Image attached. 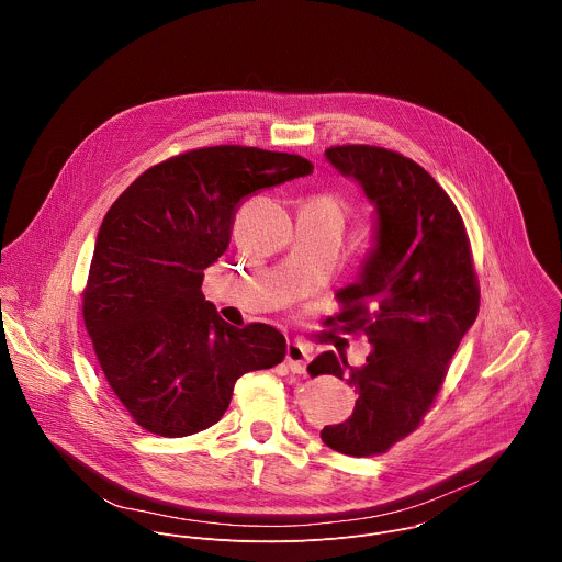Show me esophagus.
<instances>
[{"instance_id":"obj_1","label":"esophagus","mask_w":562,"mask_h":562,"mask_svg":"<svg viewBox=\"0 0 562 562\" xmlns=\"http://www.w3.org/2000/svg\"><path fill=\"white\" fill-rule=\"evenodd\" d=\"M285 362H288L290 371H294V373H305L307 362H310V349H307L303 342H288Z\"/></svg>"}]
</instances>
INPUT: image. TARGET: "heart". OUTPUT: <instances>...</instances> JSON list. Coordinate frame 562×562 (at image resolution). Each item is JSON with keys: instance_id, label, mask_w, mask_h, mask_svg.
<instances>
[{"instance_id": "1", "label": "heart", "mask_w": 562, "mask_h": 562, "mask_svg": "<svg viewBox=\"0 0 562 562\" xmlns=\"http://www.w3.org/2000/svg\"><path fill=\"white\" fill-rule=\"evenodd\" d=\"M323 206H327L336 217H340L342 220V215L347 213V204L342 202V200H338V198H334V195H327V198H321L318 200Z\"/></svg>"}]
</instances>
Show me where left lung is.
<instances>
[{"instance_id":"1","label":"left lung","mask_w":562,"mask_h":562,"mask_svg":"<svg viewBox=\"0 0 562 562\" xmlns=\"http://www.w3.org/2000/svg\"><path fill=\"white\" fill-rule=\"evenodd\" d=\"M325 158L375 206V237L360 277L342 288L331 321L373 345L362 367L325 351L310 375L331 373L356 389L353 413L321 439L351 457L386 452L432 406L450 358L479 314V283L463 220L417 162L371 145L329 147Z\"/></svg>"}]
</instances>
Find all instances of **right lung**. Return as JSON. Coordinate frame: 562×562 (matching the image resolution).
Listing matches in <instances>:
<instances>
[{"mask_svg": "<svg viewBox=\"0 0 562 562\" xmlns=\"http://www.w3.org/2000/svg\"><path fill=\"white\" fill-rule=\"evenodd\" d=\"M312 171L294 154L204 147L147 169L108 211L83 321L112 391L145 430L187 437L213 426L244 373L283 360V334L228 325L202 279L226 252L248 195Z\"/></svg>", "mask_w": 562, "mask_h": 562, "instance_id": "right-lung-1", "label": "right lung"}]
</instances>
